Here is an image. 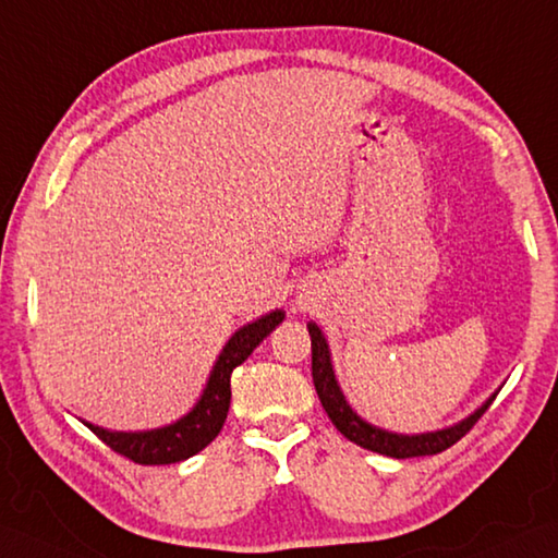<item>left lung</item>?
Returning a JSON list of instances; mask_svg holds the SVG:
<instances>
[{"mask_svg": "<svg viewBox=\"0 0 558 558\" xmlns=\"http://www.w3.org/2000/svg\"><path fill=\"white\" fill-rule=\"evenodd\" d=\"M308 335H311V375H314L316 392H318L323 409H326V413H328V418L347 439H352L354 445L364 447V449L378 451V454L392 457V459L439 454V451H445L451 445H457L459 439L477 423V418H481L483 413L489 409L492 401H495V395H492L481 409L471 413L469 418H463L461 423L451 425V427H445V430L421 433V435H397L390 430H383V427H375L361 416H356L352 407L347 404L340 385H338V380H335L328 342H326V338H323V332L316 323H308Z\"/></svg>", "mask_w": 558, "mask_h": 558, "instance_id": "left-lung-1", "label": "left lung"}]
</instances>
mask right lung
Returning <instances> with one entry per match:
<instances>
[{"label":"right lung","instance_id":"obj_1","mask_svg":"<svg viewBox=\"0 0 558 558\" xmlns=\"http://www.w3.org/2000/svg\"><path fill=\"white\" fill-rule=\"evenodd\" d=\"M284 314L280 308L242 326L220 352L216 366L209 375L204 392L197 404L180 421L154 427L145 433H113L99 425L85 423L104 445L111 447L116 454L131 459L142 465H166L178 463L197 454L206 445H211L220 427L226 423L230 409V375L254 349L264 342L266 335L276 330Z\"/></svg>","mask_w":558,"mask_h":558}]
</instances>
